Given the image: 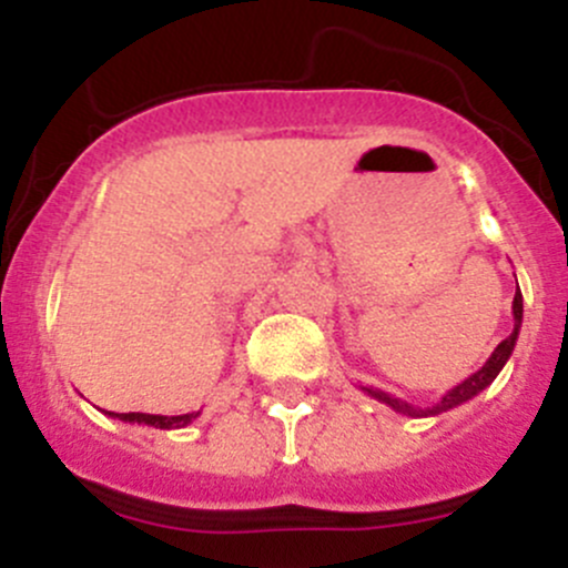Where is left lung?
Returning a JSON list of instances; mask_svg holds the SVG:
<instances>
[{
    "instance_id": "obj_1",
    "label": "left lung",
    "mask_w": 568,
    "mask_h": 568,
    "mask_svg": "<svg viewBox=\"0 0 568 568\" xmlns=\"http://www.w3.org/2000/svg\"><path fill=\"white\" fill-rule=\"evenodd\" d=\"M511 313H514V332L506 337V341L500 343V346L491 352V357L486 359L484 365H480L475 374H469L467 379L459 382L456 387H450L448 393L443 395V398L437 400V404L432 406H415L409 404V400L404 398H395L393 393H385V390H376V387H359L363 393H368L371 398H376L379 404L390 406L393 412H398V415H406V417H434V415H443V412L454 409V406H462L464 400L475 398L478 393H484L486 387L491 385V382L497 379V374L503 371V365L508 363V357H511L514 346H517V337H519V326H523V294H514V305H511Z\"/></svg>"
}]
</instances>
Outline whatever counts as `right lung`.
Returning a JSON list of instances; mask_svg holds the SVG:
<instances>
[{"label": "right lung", "mask_w": 568, "mask_h": 568, "mask_svg": "<svg viewBox=\"0 0 568 568\" xmlns=\"http://www.w3.org/2000/svg\"><path fill=\"white\" fill-rule=\"evenodd\" d=\"M109 417H118L123 423H142V426L153 428H183L200 417V412H186V415H145V412H106Z\"/></svg>", "instance_id": "obj_1"}]
</instances>
